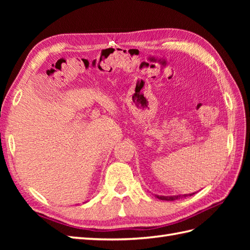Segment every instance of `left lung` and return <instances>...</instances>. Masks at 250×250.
I'll return each instance as SVG.
<instances>
[{
	"mask_svg": "<svg viewBox=\"0 0 250 250\" xmlns=\"http://www.w3.org/2000/svg\"><path fill=\"white\" fill-rule=\"evenodd\" d=\"M193 193H190L189 195H192ZM187 194H185L184 196H186ZM159 200H163V201H174V200H177L180 199V196L182 195H174V196H163V195H156Z\"/></svg>",
	"mask_w": 250,
	"mask_h": 250,
	"instance_id": "1",
	"label": "left lung"
}]
</instances>
